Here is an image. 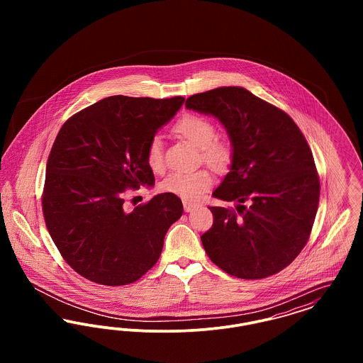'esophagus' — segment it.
I'll use <instances>...</instances> for the list:
<instances>
[{
	"mask_svg": "<svg viewBox=\"0 0 363 363\" xmlns=\"http://www.w3.org/2000/svg\"><path fill=\"white\" fill-rule=\"evenodd\" d=\"M197 207L199 206L196 203H190V201L184 200V209H185V212H191V211H194Z\"/></svg>",
	"mask_w": 363,
	"mask_h": 363,
	"instance_id": "1",
	"label": "esophagus"
}]
</instances>
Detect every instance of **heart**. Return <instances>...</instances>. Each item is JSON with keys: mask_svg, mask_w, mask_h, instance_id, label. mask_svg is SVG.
Wrapping results in <instances>:
<instances>
[{"mask_svg": "<svg viewBox=\"0 0 363 363\" xmlns=\"http://www.w3.org/2000/svg\"><path fill=\"white\" fill-rule=\"evenodd\" d=\"M173 132L199 148L200 159L215 173H225L231 167L234 159L233 144L227 138L216 136L215 123L206 116L185 114L174 123ZM145 159L151 170L160 172L163 169V143L159 136L150 140L145 150ZM212 182V177L207 170L173 173L164 178L160 184V189L185 200H199L211 189Z\"/></svg>", "mask_w": 363, "mask_h": 363, "instance_id": "heart-1", "label": "heart"}]
</instances>
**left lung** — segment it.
Returning a JSON list of instances; mask_svg holds the SVG:
<instances>
[{
	"label": "left lung",
	"instance_id": "obj_1",
	"mask_svg": "<svg viewBox=\"0 0 363 363\" xmlns=\"http://www.w3.org/2000/svg\"><path fill=\"white\" fill-rule=\"evenodd\" d=\"M185 106L215 116L234 148L213 197L237 206L209 207L213 223L201 235L208 257L231 277L275 275L309 241L318 208L320 177L306 138L289 114L241 86L191 95Z\"/></svg>",
	"mask_w": 363,
	"mask_h": 363
}]
</instances>
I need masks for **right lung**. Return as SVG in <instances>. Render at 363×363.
Returning a JSON list of instances; mask_svg holds the SVG:
<instances>
[{"label": "right lung", "mask_w": 363, "mask_h": 363, "mask_svg": "<svg viewBox=\"0 0 363 363\" xmlns=\"http://www.w3.org/2000/svg\"><path fill=\"white\" fill-rule=\"evenodd\" d=\"M185 102L108 96L72 116L60 129L46 166L45 223L72 269L104 286H125L160 257L182 201L162 193L132 212L126 190L154 185L145 150Z\"/></svg>", "instance_id": "add662e5"}]
</instances>
